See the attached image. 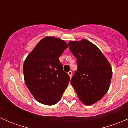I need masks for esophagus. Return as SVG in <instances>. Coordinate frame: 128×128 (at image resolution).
<instances>
[{
	"mask_svg": "<svg viewBox=\"0 0 128 128\" xmlns=\"http://www.w3.org/2000/svg\"><path fill=\"white\" fill-rule=\"evenodd\" d=\"M68 74H69V76H70V77L71 78L72 76V71H69V72H68Z\"/></svg>",
	"mask_w": 128,
	"mask_h": 128,
	"instance_id": "esophagus-1",
	"label": "esophagus"
}]
</instances>
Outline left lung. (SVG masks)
<instances>
[{
  "mask_svg": "<svg viewBox=\"0 0 128 128\" xmlns=\"http://www.w3.org/2000/svg\"><path fill=\"white\" fill-rule=\"evenodd\" d=\"M69 48L78 66L70 84L84 104H96L109 90L112 66L100 49L88 40L70 41Z\"/></svg>",
  "mask_w": 128,
  "mask_h": 128,
  "instance_id": "obj_1",
  "label": "left lung"
}]
</instances>
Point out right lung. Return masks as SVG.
I'll return each mask as SVG.
<instances>
[{
  "label": "right lung",
  "instance_id": "obj_1",
  "mask_svg": "<svg viewBox=\"0 0 128 128\" xmlns=\"http://www.w3.org/2000/svg\"><path fill=\"white\" fill-rule=\"evenodd\" d=\"M68 48L64 40L46 36L24 60V82L38 102L46 105L56 104L68 87L70 77L63 70L59 60Z\"/></svg>",
  "mask_w": 128,
  "mask_h": 128
}]
</instances>
